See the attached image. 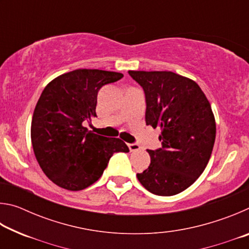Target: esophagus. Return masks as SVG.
I'll return each mask as SVG.
<instances>
[{
  "label": "esophagus",
  "mask_w": 249,
  "mask_h": 249,
  "mask_svg": "<svg viewBox=\"0 0 249 249\" xmlns=\"http://www.w3.org/2000/svg\"><path fill=\"white\" fill-rule=\"evenodd\" d=\"M127 146H128V148H129L130 151H132V153H133V151H137V150L141 149V146L138 144H128Z\"/></svg>",
  "instance_id": "esophagus-1"
}]
</instances>
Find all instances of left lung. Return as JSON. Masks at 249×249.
I'll use <instances>...</instances> for the list:
<instances>
[{
  "instance_id": "left-lung-1",
  "label": "left lung",
  "mask_w": 249,
  "mask_h": 249,
  "mask_svg": "<svg viewBox=\"0 0 249 249\" xmlns=\"http://www.w3.org/2000/svg\"><path fill=\"white\" fill-rule=\"evenodd\" d=\"M128 73L146 95V125L159 127L162 148L149 150L150 165L137 179L157 196L178 195L199 178L215 142L212 107L196 81L171 71Z\"/></svg>"
}]
</instances>
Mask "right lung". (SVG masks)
<instances>
[{
    "label": "right lung",
    "instance_id": "1",
    "mask_svg": "<svg viewBox=\"0 0 249 249\" xmlns=\"http://www.w3.org/2000/svg\"><path fill=\"white\" fill-rule=\"evenodd\" d=\"M123 73L77 69L52 80L34 109L33 150L41 170L58 187L83 190L98 181L114 153L129 149L120 138L94 134L82 125L96 116L98 92Z\"/></svg>",
    "mask_w": 249,
    "mask_h": 249
}]
</instances>
